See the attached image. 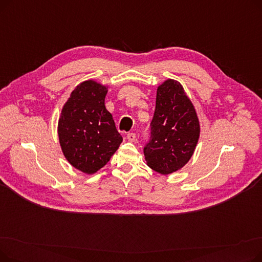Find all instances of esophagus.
<instances>
[{"label":"esophagus","mask_w":262,"mask_h":262,"mask_svg":"<svg viewBox=\"0 0 262 262\" xmlns=\"http://www.w3.org/2000/svg\"><path fill=\"white\" fill-rule=\"evenodd\" d=\"M127 140L129 142H134L136 140V134L134 133H130V134H127Z\"/></svg>","instance_id":"1"}]
</instances>
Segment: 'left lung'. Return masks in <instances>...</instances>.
<instances>
[{
  "label": "left lung",
  "mask_w": 262,
  "mask_h": 262,
  "mask_svg": "<svg viewBox=\"0 0 262 262\" xmlns=\"http://www.w3.org/2000/svg\"><path fill=\"white\" fill-rule=\"evenodd\" d=\"M150 129V140L144 147L147 166L162 175L184 168L195 150L201 125L181 82L168 78L157 87Z\"/></svg>",
  "instance_id": "left-lung-1"
}]
</instances>
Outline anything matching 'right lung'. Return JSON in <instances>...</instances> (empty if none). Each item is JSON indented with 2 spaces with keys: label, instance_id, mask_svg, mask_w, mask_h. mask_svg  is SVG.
<instances>
[{
  "label": "right lung",
  "instance_id": "1",
  "mask_svg": "<svg viewBox=\"0 0 262 262\" xmlns=\"http://www.w3.org/2000/svg\"><path fill=\"white\" fill-rule=\"evenodd\" d=\"M108 86L94 79L80 82L62 106L57 133L62 154L71 166L92 175L119 148L122 137L106 109Z\"/></svg>",
  "mask_w": 262,
  "mask_h": 262
}]
</instances>
